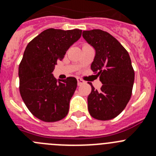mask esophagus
Returning a JSON list of instances; mask_svg holds the SVG:
<instances>
[{"instance_id":"obj_1","label":"esophagus","mask_w":156,"mask_h":156,"mask_svg":"<svg viewBox=\"0 0 156 156\" xmlns=\"http://www.w3.org/2000/svg\"><path fill=\"white\" fill-rule=\"evenodd\" d=\"M83 83H84V81L82 79H80V78H79V77L77 78V83H78V85H79V86H80V85L83 84Z\"/></svg>"}]
</instances>
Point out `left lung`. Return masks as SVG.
Listing matches in <instances>:
<instances>
[{
  "label": "left lung",
  "mask_w": 156,
  "mask_h": 156,
  "mask_svg": "<svg viewBox=\"0 0 156 156\" xmlns=\"http://www.w3.org/2000/svg\"><path fill=\"white\" fill-rule=\"evenodd\" d=\"M83 37L93 47L95 56L90 68L102 83L100 90L92 86L87 98L88 111L99 120L120 114L132 94L134 71L129 54L111 34L101 30H85Z\"/></svg>",
  "instance_id": "1"
}]
</instances>
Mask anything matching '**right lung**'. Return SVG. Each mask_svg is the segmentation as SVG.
<instances>
[{"mask_svg": "<svg viewBox=\"0 0 156 156\" xmlns=\"http://www.w3.org/2000/svg\"><path fill=\"white\" fill-rule=\"evenodd\" d=\"M81 34L78 29H48L26 48L19 67V90L30 112L41 120L56 122L68 114L77 80L70 76L58 81L52 73Z\"/></svg>", "mask_w": 156, "mask_h": 156, "instance_id": "add662e5", "label": "right lung"}]
</instances>
